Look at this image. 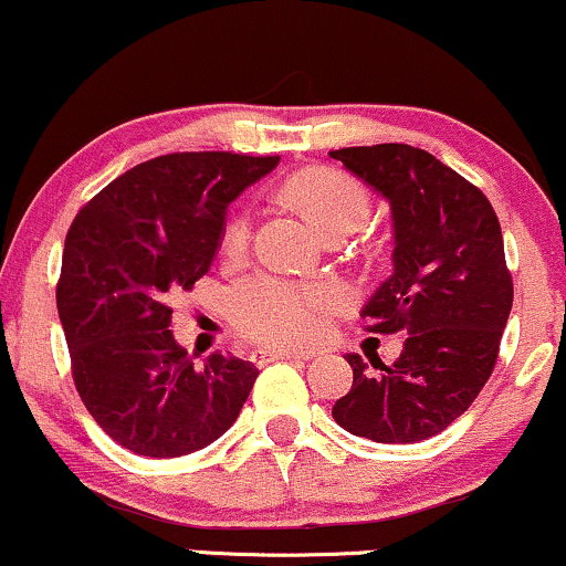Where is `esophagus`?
<instances>
[{"label": "esophagus", "instance_id": "obj_1", "mask_svg": "<svg viewBox=\"0 0 566 566\" xmlns=\"http://www.w3.org/2000/svg\"><path fill=\"white\" fill-rule=\"evenodd\" d=\"M307 355L303 353H287V349H276V353H271V349H255L253 355H250V360L255 363V366H266V363H274V360H305Z\"/></svg>", "mask_w": 566, "mask_h": 566}]
</instances>
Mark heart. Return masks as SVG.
<instances>
[{
  "label": "heart",
  "mask_w": 566,
  "mask_h": 566,
  "mask_svg": "<svg viewBox=\"0 0 566 566\" xmlns=\"http://www.w3.org/2000/svg\"><path fill=\"white\" fill-rule=\"evenodd\" d=\"M282 196L318 238L353 232L370 211V196L353 177L332 169H305L282 185ZM248 217H232L221 234V253L240 255L248 245ZM328 303L326 290H297L274 276H255L227 292V316L240 334L261 345L297 347L316 332L318 311Z\"/></svg>",
  "instance_id": "1"
}]
</instances>
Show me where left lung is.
<instances>
[{
  "label": "left lung",
  "instance_id": "obj_1",
  "mask_svg": "<svg viewBox=\"0 0 566 566\" xmlns=\"http://www.w3.org/2000/svg\"><path fill=\"white\" fill-rule=\"evenodd\" d=\"M391 209V276L360 316L368 332H402L405 347L381 374L345 355L353 389L334 420L378 443L441 433L473 405L496 366L512 311L504 238L489 198L452 167L405 143L328 151Z\"/></svg>",
  "mask_w": 566,
  "mask_h": 566
}]
</instances>
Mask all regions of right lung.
<instances>
[{"instance_id": "add662e5", "label": "right lung", "mask_w": 566, "mask_h": 566, "mask_svg": "<svg viewBox=\"0 0 566 566\" xmlns=\"http://www.w3.org/2000/svg\"><path fill=\"white\" fill-rule=\"evenodd\" d=\"M279 156L169 154L88 200L70 227L56 311L83 405L119 447L182 457L230 428L259 368L177 345L169 300L209 274L227 209Z\"/></svg>"}]
</instances>
